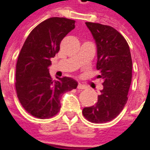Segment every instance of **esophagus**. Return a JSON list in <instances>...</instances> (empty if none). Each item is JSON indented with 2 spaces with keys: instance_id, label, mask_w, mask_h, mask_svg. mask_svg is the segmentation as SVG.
Returning <instances> with one entry per match:
<instances>
[{
  "instance_id": "esophagus-1",
  "label": "esophagus",
  "mask_w": 150,
  "mask_h": 150,
  "mask_svg": "<svg viewBox=\"0 0 150 150\" xmlns=\"http://www.w3.org/2000/svg\"><path fill=\"white\" fill-rule=\"evenodd\" d=\"M77 88H78V89H85V88H86V86L83 84H82V83H79Z\"/></svg>"
}]
</instances>
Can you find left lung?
<instances>
[{
	"label": "left lung",
	"instance_id": "left-lung-1",
	"mask_svg": "<svg viewBox=\"0 0 150 150\" xmlns=\"http://www.w3.org/2000/svg\"><path fill=\"white\" fill-rule=\"evenodd\" d=\"M97 47L96 69L103 89L96 105L84 108L83 115L90 122L106 123L115 119L128 100L132 81V62L128 43L109 25L86 22Z\"/></svg>",
	"mask_w": 150,
	"mask_h": 150
}]
</instances>
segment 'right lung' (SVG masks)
I'll return each mask as SVG.
<instances>
[{
	"mask_svg": "<svg viewBox=\"0 0 150 150\" xmlns=\"http://www.w3.org/2000/svg\"><path fill=\"white\" fill-rule=\"evenodd\" d=\"M75 23L65 18L46 19L31 31L20 51L16 67L17 95L25 110L37 118L55 116L62 94L78 86L70 77L53 80L49 73L50 59L59 51L63 38L75 29Z\"/></svg>",
	"mask_w": 150,
	"mask_h": 150,
	"instance_id": "add662e5",
	"label": "right lung"
}]
</instances>
